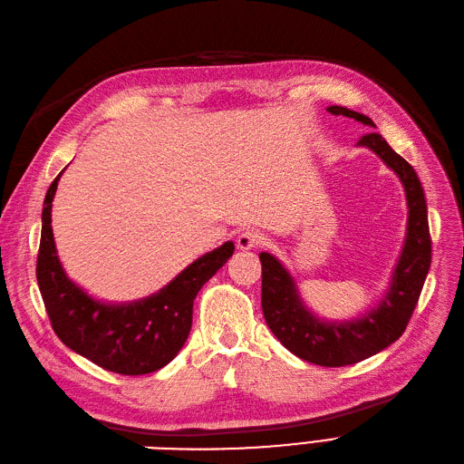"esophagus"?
Returning a JSON list of instances; mask_svg holds the SVG:
<instances>
[{
  "mask_svg": "<svg viewBox=\"0 0 464 464\" xmlns=\"http://www.w3.org/2000/svg\"><path fill=\"white\" fill-rule=\"evenodd\" d=\"M264 240H266L264 233H259L257 229H245L237 238V246L243 250H252L259 245H264Z\"/></svg>",
  "mask_w": 464,
  "mask_h": 464,
  "instance_id": "1",
  "label": "esophagus"
}]
</instances>
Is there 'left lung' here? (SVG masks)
I'll return each instance as SVG.
<instances>
[{
	"label": "left lung",
	"mask_w": 464,
	"mask_h": 464,
	"mask_svg": "<svg viewBox=\"0 0 464 464\" xmlns=\"http://www.w3.org/2000/svg\"><path fill=\"white\" fill-rule=\"evenodd\" d=\"M328 111L360 121L366 127H375L368 115L347 108L330 106ZM358 146L372 150L381 157L382 163L396 172L404 186L410 210L406 243L391 278V286L382 295L381 304L354 320H322L305 307L285 266L267 252L259 254L261 307H264L267 326L290 353L324 368L356 364L394 343L408 326L430 269L432 240L427 200L417 172L377 132L362 136Z\"/></svg>",
	"instance_id": "obj_1"
}]
</instances>
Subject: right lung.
Instances as JSON below:
<instances>
[{
  "instance_id": "right-lung-1",
  "label": "right lung",
  "mask_w": 464,
  "mask_h": 464,
  "mask_svg": "<svg viewBox=\"0 0 464 464\" xmlns=\"http://www.w3.org/2000/svg\"><path fill=\"white\" fill-rule=\"evenodd\" d=\"M60 174L45 195L35 267L54 334L73 353L108 372L144 375L160 370L184 347L191 330L193 301L233 256L235 245L227 240L200 256L150 297L132 304H102L68 278L56 254L51 208Z\"/></svg>"
}]
</instances>
